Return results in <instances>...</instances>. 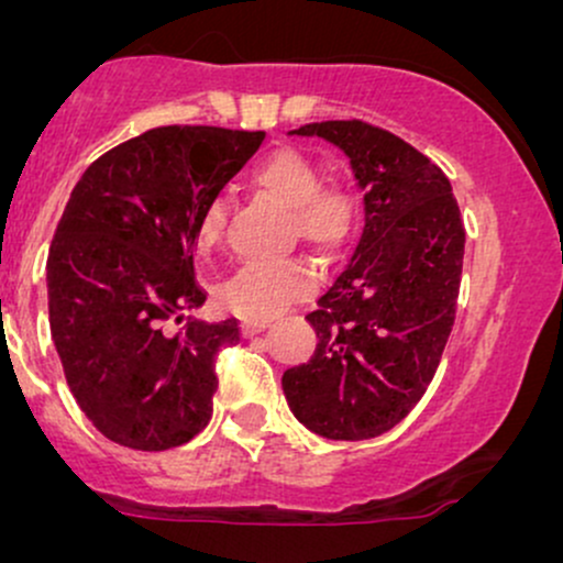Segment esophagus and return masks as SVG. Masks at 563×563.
<instances>
[{
  "label": "esophagus",
  "mask_w": 563,
  "mask_h": 563,
  "mask_svg": "<svg viewBox=\"0 0 563 563\" xmlns=\"http://www.w3.org/2000/svg\"><path fill=\"white\" fill-rule=\"evenodd\" d=\"M264 328H267V322H264V320H243L241 322V331H243L245 339H251V335L262 333Z\"/></svg>",
  "instance_id": "esophagus-1"
}]
</instances>
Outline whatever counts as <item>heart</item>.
I'll list each match as a JSON object with an SVG mask.
<instances>
[{
    "mask_svg": "<svg viewBox=\"0 0 563 563\" xmlns=\"http://www.w3.org/2000/svg\"><path fill=\"white\" fill-rule=\"evenodd\" d=\"M251 185L290 217L296 238L320 256H333L352 238L357 224V203L341 187H322L314 161L299 151H277L251 172ZM228 224V200L211 198L196 222V245L209 254L222 241ZM314 277L299 262L273 267H243L222 290L224 307L245 320H269L288 303L303 299Z\"/></svg>",
    "mask_w": 563,
    "mask_h": 563,
    "instance_id": "b5f03b06",
    "label": "heart"
}]
</instances>
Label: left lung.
<instances>
[{"mask_svg":"<svg viewBox=\"0 0 563 563\" xmlns=\"http://www.w3.org/2000/svg\"><path fill=\"white\" fill-rule=\"evenodd\" d=\"M288 134L344 151L365 192V228L307 314L318 346L283 373V394L314 434L373 439L418 405L442 360L463 273L461 209L444 172L386 129L352 119Z\"/></svg>","mask_w":563,"mask_h":563,"instance_id":"left-lung-1","label":"left lung"}]
</instances>
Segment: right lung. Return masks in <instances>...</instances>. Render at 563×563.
<instances>
[{"mask_svg":"<svg viewBox=\"0 0 563 563\" xmlns=\"http://www.w3.org/2000/svg\"><path fill=\"white\" fill-rule=\"evenodd\" d=\"M264 132L158 126L81 174L47 256L49 331L68 389L102 437L161 452L211 418L214 363L241 341L235 318L166 320L203 307L196 222L260 151Z\"/></svg>","mask_w":563,"mask_h":563,"instance_id":"right-lung-1","label":"right lung"}]
</instances>
